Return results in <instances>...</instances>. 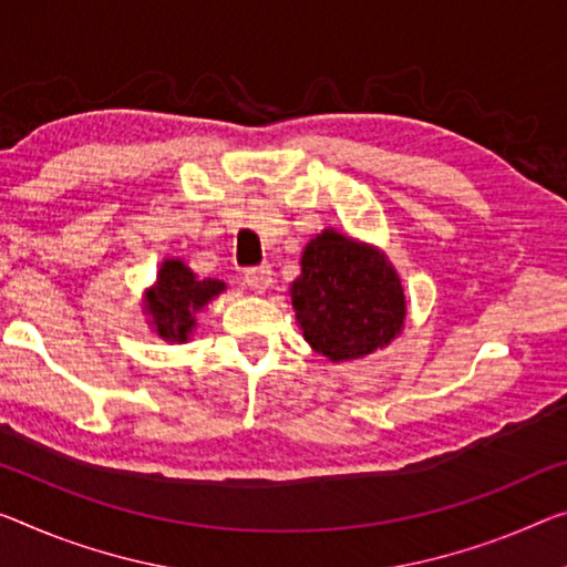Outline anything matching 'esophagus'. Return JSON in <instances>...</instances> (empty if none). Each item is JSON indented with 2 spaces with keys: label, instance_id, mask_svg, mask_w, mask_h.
<instances>
[{
  "label": "esophagus",
  "instance_id": "1",
  "mask_svg": "<svg viewBox=\"0 0 567 567\" xmlns=\"http://www.w3.org/2000/svg\"><path fill=\"white\" fill-rule=\"evenodd\" d=\"M243 281H246V286H248L250 291L264 293V291L268 289V286H271V281H274V271H271V266L264 264V266L248 268V271L243 274Z\"/></svg>",
  "mask_w": 567,
  "mask_h": 567
}]
</instances>
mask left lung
<instances>
[{"instance_id":"8db88e82","label":"left lung","mask_w":567,"mask_h":567,"mask_svg":"<svg viewBox=\"0 0 567 567\" xmlns=\"http://www.w3.org/2000/svg\"><path fill=\"white\" fill-rule=\"evenodd\" d=\"M291 303L303 339L332 362L382 350L405 321V293L393 264L378 248L332 228L303 248Z\"/></svg>"}]
</instances>
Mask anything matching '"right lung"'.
<instances>
[{
    "label": "right lung",
    "instance_id": "obj_1",
    "mask_svg": "<svg viewBox=\"0 0 567 567\" xmlns=\"http://www.w3.org/2000/svg\"><path fill=\"white\" fill-rule=\"evenodd\" d=\"M225 291V284L217 278H199L189 271L185 260L167 258L156 274V284L146 291L144 313H150V324L164 342H187L195 329V313L207 307L217 293Z\"/></svg>",
    "mask_w": 567,
    "mask_h": 567
}]
</instances>
